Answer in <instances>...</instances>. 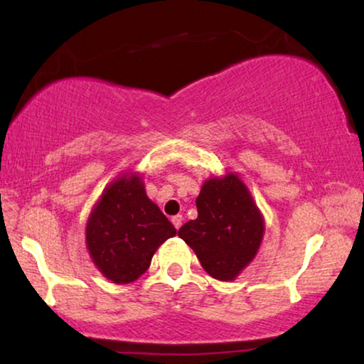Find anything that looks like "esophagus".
<instances>
[{"instance_id": "34e87169", "label": "esophagus", "mask_w": 364, "mask_h": 364, "mask_svg": "<svg viewBox=\"0 0 364 364\" xmlns=\"http://www.w3.org/2000/svg\"><path fill=\"white\" fill-rule=\"evenodd\" d=\"M171 220H172V223H173V227H176L177 230H178V228H181V225H182L183 218H182V215H173V217L171 218Z\"/></svg>"}]
</instances>
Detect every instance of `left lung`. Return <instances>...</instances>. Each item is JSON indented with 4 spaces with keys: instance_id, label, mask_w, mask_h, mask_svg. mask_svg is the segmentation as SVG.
Segmentation results:
<instances>
[{
    "instance_id": "1",
    "label": "left lung",
    "mask_w": 364,
    "mask_h": 364,
    "mask_svg": "<svg viewBox=\"0 0 364 364\" xmlns=\"http://www.w3.org/2000/svg\"><path fill=\"white\" fill-rule=\"evenodd\" d=\"M196 220L178 237L196 252L203 270L217 280H233L257 255L263 218L243 182L233 173L210 178L197 197Z\"/></svg>"
}]
</instances>
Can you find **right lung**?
I'll return each instance as SVG.
<instances>
[{
	"label": "right lung",
	"instance_id": "1",
	"mask_svg": "<svg viewBox=\"0 0 364 364\" xmlns=\"http://www.w3.org/2000/svg\"><path fill=\"white\" fill-rule=\"evenodd\" d=\"M176 228L146 196L137 176L122 177L104 191L86 227L92 262L114 283L137 280L161 243Z\"/></svg>",
	"mask_w": 364,
	"mask_h": 364
}]
</instances>
